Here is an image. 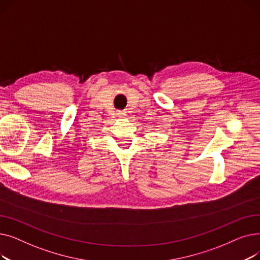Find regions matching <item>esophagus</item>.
Returning <instances> with one entry per match:
<instances>
[{
  "instance_id": "obj_1",
  "label": "esophagus",
  "mask_w": 260,
  "mask_h": 260,
  "mask_svg": "<svg viewBox=\"0 0 260 260\" xmlns=\"http://www.w3.org/2000/svg\"><path fill=\"white\" fill-rule=\"evenodd\" d=\"M124 115H125L124 112H119V113H118V116H119V117H123Z\"/></svg>"
}]
</instances>
